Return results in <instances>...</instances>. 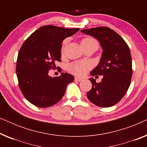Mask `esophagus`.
<instances>
[{"mask_svg":"<svg viewBox=\"0 0 147 147\" xmlns=\"http://www.w3.org/2000/svg\"><path fill=\"white\" fill-rule=\"evenodd\" d=\"M75 80H76V81H78V82H82V80H83V79H82V78H78V77H76Z\"/></svg>","mask_w":147,"mask_h":147,"instance_id":"34e87169","label":"esophagus"}]
</instances>
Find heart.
<instances>
[{
	"label": "heart",
	"mask_w": 147,
	"mask_h": 147,
	"mask_svg": "<svg viewBox=\"0 0 147 147\" xmlns=\"http://www.w3.org/2000/svg\"><path fill=\"white\" fill-rule=\"evenodd\" d=\"M94 45L96 47H98V43L96 39L93 38L87 37L84 38L81 41V45ZM64 45L62 47V51H63ZM92 65L90 62L86 61H78L69 64L68 66V70L72 74H75L78 76H85L88 71L91 69Z\"/></svg>",
	"instance_id": "obj_1"
}]
</instances>
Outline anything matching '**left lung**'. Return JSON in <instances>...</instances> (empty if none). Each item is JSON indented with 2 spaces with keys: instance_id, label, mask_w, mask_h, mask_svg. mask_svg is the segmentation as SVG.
Returning a JSON list of instances; mask_svg holds the SVG:
<instances>
[{
  "instance_id": "8db88e82",
  "label": "left lung",
  "mask_w": 147,
  "mask_h": 147,
  "mask_svg": "<svg viewBox=\"0 0 147 147\" xmlns=\"http://www.w3.org/2000/svg\"><path fill=\"white\" fill-rule=\"evenodd\" d=\"M81 32L96 38L103 50L99 64L90 73L92 76H103V78L99 83L90 78L92 87L87 93L88 100L100 107L115 105L125 95L131 82L129 47L121 36L108 27L83 29Z\"/></svg>"
}]
</instances>
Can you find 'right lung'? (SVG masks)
<instances>
[{"mask_svg": "<svg viewBox=\"0 0 147 147\" xmlns=\"http://www.w3.org/2000/svg\"><path fill=\"white\" fill-rule=\"evenodd\" d=\"M79 28L65 29L53 25L40 27L22 45L18 54L16 72L23 96L37 107L47 108L61 100L74 77L67 73L52 78L49 70L61 61V43Z\"/></svg>", "mask_w": 147, "mask_h": 147, "instance_id": "add662e5", "label": "right lung"}]
</instances>
